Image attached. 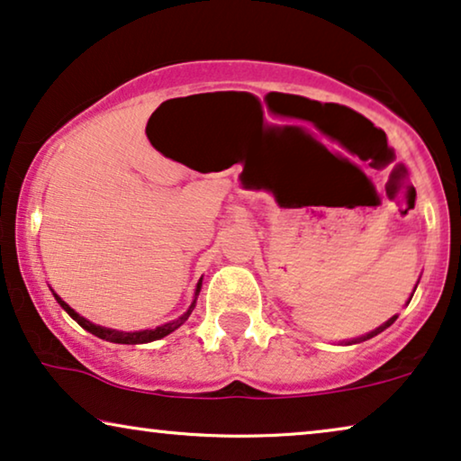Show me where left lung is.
Instances as JSON below:
<instances>
[{"label":"left lung","mask_w":461,"mask_h":461,"mask_svg":"<svg viewBox=\"0 0 461 461\" xmlns=\"http://www.w3.org/2000/svg\"><path fill=\"white\" fill-rule=\"evenodd\" d=\"M411 296H413V294H411ZM394 320H397V315H394V317H391V320H388V321H384V323H382V326H380V328H375V330H372V332H369V334H366V336H359V339H355V340H351V342H347V345H355V342H363V340H367V339H374V336H375V334L384 332V330H386L388 326H391V323H393Z\"/></svg>","instance_id":"1"}]
</instances>
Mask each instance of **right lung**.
Masks as SVG:
<instances>
[{"mask_svg":"<svg viewBox=\"0 0 461 461\" xmlns=\"http://www.w3.org/2000/svg\"><path fill=\"white\" fill-rule=\"evenodd\" d=\"M200 286H203V280L198 282V286H196V294H194V301H192V304H190V309L185 311L184 315L181 317H177V320H173V321H168V323H163V326H158V328H154V330H140V332H119V330H110V328H102V326H95V323H92V321H87L86 317H81L79 313H77L75 309H70L67 303L62 301L60 296H58L56 293H54V296H56V301L60 303V307L67 311V313L73 317V320L79 323L81 328H86L87 332H92L94 336H98V339H102V340H108V342H116V345H144V342H152V340H160V339H165L167 334H171V332H175V330H177L181 323H185V320L187 317L192 315V311H194V307H196V298H198V293H200Z\"/></svg>","mask_w":461,"mask_h":461,"instance_id":"add662e5","label":"right lung"}]
</instances>
